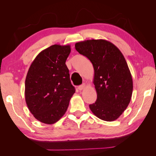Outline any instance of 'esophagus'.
Here are the masks:
<instances>
[{"instance_id": "esophagus-1", "label": "esophagus", "mask_w": 156, "mask_h": 156, "mask_svg": "<svg viewBox=\"0 0 156 156\" xmlns=\"http://www.w3.org/2000/svg\"><path fill=\"white\" fill-rule=\"evenodd\" d=\"M84 87H85V85H84V84H81V85H80V86L78 87V89L79 90H82L84 89Z\"/></svg>"}]
</instances>
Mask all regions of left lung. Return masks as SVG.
I'll return each mask as SVG.
<instances>
[{"instance_id": "left-lung-1", "label": "left lung", "mask_w": 156, "mask_h": 156, "mask_svg": "<svg viewBox=\"0 0 156 156\" xmlns=\"http://www.w3.org/2000/svg\"><path fill=\"white\" fill-rule=\"evenodd\" d=\"M75 47L94 66L97 100L89 105L91 111L101 120H116L128 106L133 92V80L124 55L105 40L80 41Z\"/></svg>"}]
</instances>
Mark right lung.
Here are the masks:
<instances>
[{"label": "right lung", "mask_w": 156, "mask_h": 156, "mask_svg": "<svg viewBox=\"0 0 156 156\" xmlns=\"http://www.w3.org/2000/svg\"><path fill=\"white\" fill-rule=\"evenodd\" d=\"M70 45H53L37 55L25 80V101L36 119L53 124L66 112L75 92L66 61Z\"/></svg>", "instance_id": "right-lung-1"}]
</instances>
